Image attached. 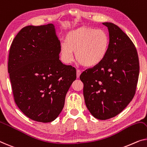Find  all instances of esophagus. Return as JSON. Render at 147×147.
<instances>
[{
    "mask_svg": "<svg viewBox=\"0 0 147 147\" xmlns=\"http://www.w3.org/2000/svg\"><path fill=\"white\" fill-rule=\"evenodd\" d=\"M80 74H81V71L80 70H76V77H77V78L80 77Z\"/></svg>",
    "mask_w": 147,
    "mask_h": 147,
    "instance_id": "1",
    "label": "esophagus"
}]
</instances>
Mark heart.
I'll use <instances>...</instances> for the list:
<instances>
[{
    "label": "heart",
    "instance_id": "1",
    "mask_svg": "<svg viewBox=\"0 0 147 147\" xmlns=\"http://www.w3.org/2000/svg\"><path fill=\"white\" fill-rule=\"evenodd\" d=\"M109 39L102 30L82 26L71 30L65 36V42L61 45L60 53L65 63L76 60L85 67L92 68L101 63L108 53Z\"/></svg>",
    "mask_w": 147,
    "mask_h": 147
}]
</instances>
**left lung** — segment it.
<instances>
[{
	"label": "left lung",
	"mask_w": 147,
	"mask_h": 147,
	"mask_svg": "<svg viewBox=\"0 0 147 147\" xmlns=\"http://www.w3.org/2000/svg\"><path fill=\"white\" fill-rule=\"evenodd\" d=\"M109 45L104 61L80 74L86 106L96 119L106 120L119 114L134 97L139 74L136 48L127 35L111 22Z\"/></svg>",
	"instance_id": "8db88e82"
}]
</instances>
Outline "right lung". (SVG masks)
Here are the masks:
<instances>
[{
  "label": "right lung",
  "mask_w": 147,
  "mask_h": 147,
  "mask_svg": "<svg viewBox=\"0 0 147 147\" xmlns=\"http://www.w3.org/2000/svg\"><path fill=\"white\" fill-rule=\"evenodd\" d=\"M61 43L53 24L28 26L10 46L8 71L15 102L36 121H54L64 107L76 71L59 60Z\"/></svg>",
  "instance_id": "1"
}]
</instances>
